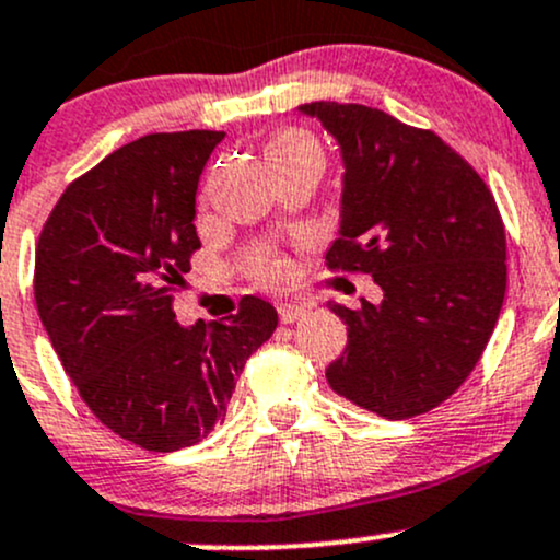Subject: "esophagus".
Returning a JSON list of instances; mask_svg holds the SVG:
<instances>
[{"label": "esophagus", "instance_id": "1", "mask_svg": "<svg viewBox=\"0 0 560 560\" xmlns=\"http://www.w3.org/2000/svg\"><path fill=\"white\" fill-rule=\"evenodd\" d=\"M276 311H279L281 324H292V322H298V318L305 316V305L292 303V300H279V303H276Z\"/></svg>", "mask_w": 560, "mask_h": 560}]
</instances>
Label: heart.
Returning a JSON list of instances; mask_svg holds the SVG:
<instances>
[{
	"instance_id": "b5f03b06",
	"label": "heart",
	"mask_w": 560,
	"mask_h": 560,
	"mask_svg": "<svg viewBox=\"0 0 560 560\" xmlns=\"http://www.w3.org/2000/svg\"><path fill=\"white\" fill-rule=\"evenodd\" d=\"M266 156L270 164H279V162H322L324 164V151L318 145V140L313 138L308 132H300V130H284L276 135L273 140L268 143ZM249 276L255 281L266 287H281L290 281L292 268L290 260L284 255L273 249H260L257 255L249 257L247 262Z\"/></svg>"
}]
</instances>
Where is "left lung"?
<instances>
[{
    "mask_svg": "<svg viewBox=\"0 0 560 560\" xmlns=\"http://www.w3.org/2000/svg\"><path fill=\"white\" fill-rule=\"evenodd\" d=\"M346 159L340 238L327 268L370 273L383 303H329L348 346L337 396L385 420L444 404L476 370L508 284L502 214L487 183L433 130L359 103H305Z\"/></svg>",
    "mask_w": 560,
    "mask_h": 560,
    "instance_id": "obj_1",
    "label": "left lung"
}]
</instances>
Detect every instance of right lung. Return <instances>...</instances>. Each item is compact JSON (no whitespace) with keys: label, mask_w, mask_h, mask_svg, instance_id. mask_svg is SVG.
<instances>
[{"label":"right lung","mask_w":560,"mask_h":560,"mask_svg":"<svg viewBox=\"0 0 560 560\" xmlns=\"http://www.w3.org/2000/svg\"><path fill=\"white\" fill-rule=\"evenodd\" d=\"M225 132H153L69 183L36 242L34 298L92 415L149 452H177L225 420L244 364L273 335L255 294L214 324L175 322L201 247L199 175Z\"/></svg>","instance_id":"right-lung-1"}]
</instances>
